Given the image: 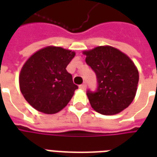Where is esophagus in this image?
<instances>
[{"label":"esophagus","instance_id":"1","mask_svg":"<svg viewBox=\"0 0 157 157\" xmlns=\"http://www.w3.org/2000/svg\"><path fill=\"white\" fill-rule=\"evenodd\" d=\"M79 87L81 89H82V90H85V89L86 88V83H83L82 85L79 86Z\"/></svg>","mask_w":157,"mask_h":157}]
</instances>
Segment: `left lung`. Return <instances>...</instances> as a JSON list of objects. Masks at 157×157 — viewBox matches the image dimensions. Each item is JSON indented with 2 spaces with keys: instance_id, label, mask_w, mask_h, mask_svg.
I'll return each mask as SVG.
<instances>
[{
  "instance_id": "obj_1",
  "label": "left lung",
  "mask_w": 157,
  "mask_h": 157,
  "mask_svg": "<svg viewBox=\"0 0 157 157\" xmlns=\"http://www.w3.org/2000/svg\"><path fill=\"white\" fill-rule=\"evenodd\" d=\"M95 72L98 86L86 95L92 109L104 115L120 113L135 98L139 72L127 55L111 46H99L83 53Z\"/></svg>"
}]
</instances>
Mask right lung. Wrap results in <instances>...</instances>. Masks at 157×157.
<instances>
[{"instance_id":"obj_1","label":"right lung","mask_w":157,"mask_h":157,"mask_svg":"<svg viewBox=\"0 0 157 157\" xmlns=\"http://www.w3.org/2000/svg\"><path fill=\"white\" fill-rule=\"evenodd\" d=\"M75 55L71 50L49 46L27 60L21 70L19 84L30 105L39 112L53 114L68 104L78 88L66 71Z\"/></svg>"}]
</instances>
